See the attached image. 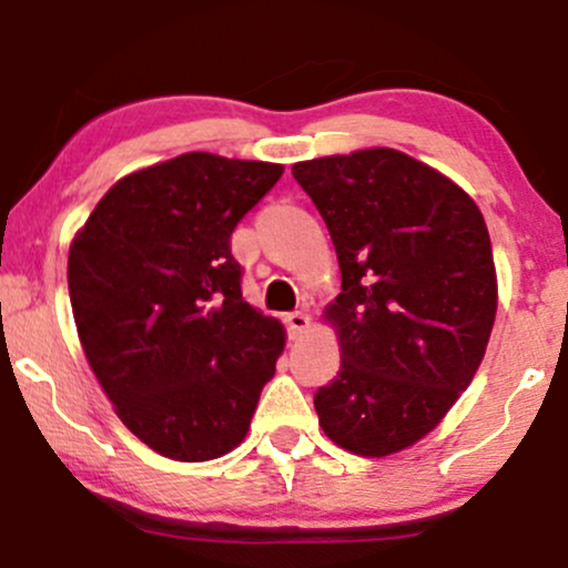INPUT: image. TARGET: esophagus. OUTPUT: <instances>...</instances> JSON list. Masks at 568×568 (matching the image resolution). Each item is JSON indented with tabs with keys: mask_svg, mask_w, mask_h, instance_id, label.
<instances>
[{
	"mask_svg": "<svg viewBox=\"0 0 568 568\" xmlns=\"http://www.w3.org/2000/svg\"><path fill=\"white\" fill-rule=\"evenodd\" d=\"M310 312L306 310H298V312H291V315H285V325H288L291 336H302L306 328H310Z\"/></svg>",
	"mask_w": 568,
	"mask_h": 568,
	"instance_id": "esophagus-1",
	"label": "esophagus"
}]
</instances>
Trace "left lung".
Here are the masks:
<instances>
[{
	"label": "left lung",
	"mask_w": 568,
	"mask_h": 568,
	"mask_svg": "<svg viewBox=\"0 0 568 568\" xmlns=\"http://www.w3.org/2000/svg\"><path fill=\"white\" fill-rule=\"evenodd\" d=\"M334 240L342 368L315 393L336 446L387 456L433 429L478 371L497 315L491 240L454 181L395 149L293 165Z\"/></svg>",
	"instance_id": "1"
}]
</instances>
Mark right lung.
<instances>
[{"mask_svg": "<svg viewBox=\"0 0 568 568\" xmlns=\"http://www.w3.org/2000/svg\"><path fill=\"white\" fill-rule=\"evenodd\" d=\"M283 165L189 152L103 194L69 251L77 334L149 448L205 462L243 443L285 331L243 298L237 221Z\"/></svg>", "mask_w": 568, "mask_h": 568, "instance_id": "add662e5", "label": "right lung"}]
</instances>
